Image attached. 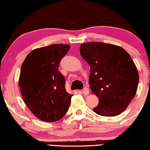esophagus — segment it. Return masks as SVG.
<instances>
[{
  "instance_id": "esophagus-1",
  "label": "esophagus",
  "mask_w": 150,
  "mask_h": 150,
  "mask_svg": "<svg viewBox=\"0 0 150 150\" xmlns=\"http://www.w3.org/2000/svg\"><path fill=\"white\" fill-rule=\"evenodd\" d=\"M81 92L83 93L84 95H88V93H89V90H88V88L87 87H84V89H82L81 91Z\"/></svg>"
}]
</instances>
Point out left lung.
I'll return each instance as SVG.
<instances>
[{
    "label": "left lung",
    "instance_id": "8db88e82",
    "mask_svg": "<svg viewBox=\"0 0 150 150\" xmlns=\"http://www.w3.org/2000/svg\"><path fill=\"white\" fill-rule=\"evenodd\" d=\"M82 57L91 68V90L99 99L93 111L115 116L125 111L137 90L139 73L129 53L121 47L90 42L80 47Z\"/></svg>",
    "mask_w": 150,
    "mask_h": 150
}]
</instances>
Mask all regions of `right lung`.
Here are the masks:
<instances>
[{"label":"right lung","mask_w":150,"mask_h":150,"mask_svg":"<svg viewBox=\"0 0 150 150\" xmlns=\"http://www.w3.org/2000/svg\"><path fill=\"white\" fill-rule=\"evenodd\" d=\"M69 45L55 44L32 51L21 68L19 85L21 95L33 114L41 120L53 122L68 111L72 95L65 88L66 79L58 70Z\"/></svg>","instance_id":"right-lung-1"}]
</instances>
